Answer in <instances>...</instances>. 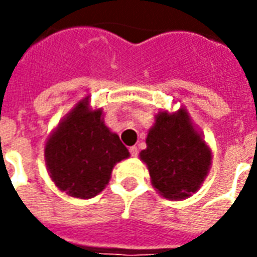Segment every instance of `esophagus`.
<instances>
[{"instance_id":"esophagus-1","label":"esophagus","mask_w":257,"mask_h":257,"mask_svg":"<svg viewBox=\"0 0 257 257\" xmlns=\"http://www.w3.org/2000/svg\"><path fill=\"white\" fill-rule=\"evenodd\" d=\"M129 153H131V156L132 157H138V154H139V150H138V147H136V146H132V147L129 149Z\"/></svg>"}]
</instances>
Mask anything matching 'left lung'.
Returning a JSON list of instances; mask_svg holds the SVG:
<instances>
[{"label":"left lung","instance_id":"8db88e82","mask_svg":"<svg viewBox=\"0 0 257 257\" xmlns=\"http://www.w3.org/2000/svg\"><path fill=\"white\" fill-rule=\"evenodd\" d=\"M146 145L140 160L161 197L184 199L198 191L209 173L212 151L184 107L157 112Z\"/></svg>","mask_w":257,"mask_h":257}]
</instances>
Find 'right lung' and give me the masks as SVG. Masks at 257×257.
I'll return each mask as SVG.
<instances>
[{"label":"right lung","instance_id":"add662e5","mask_svg":"<svg viewBox=\"0 0 257 257\" xmlns=\"http://www.w3.org/2000/svg\"><path fill=\"white\" fill-rule=\"evenodd\" d=\"M47 171L55 186L74 198L101 193L114 165L129 157L117 134L103 121L101 108H90L89 96L60 119L44 149Z\"/></svg>","mask_w":257,"mask_h":257}]
</instances>
